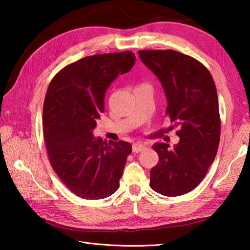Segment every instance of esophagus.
I'll return each instance as SVG.
<instances>
[{
    "instance_id": "1",
    "label": "esophagus",
    "mask_w": 250,
    "mask_h": 250,
    "mask_svg": "<svg viewBox=\"0 0 250 250\" xmlns=\"http://www.w3.org/2000/svg\"><path fill=\"white\" fill-rule=\"evenodd\" d=\"M146 146L144 144H141V143H136V144H133V147H132V150L135 153H139L142 150H144Z\"/></svg>"
}]
</instances>
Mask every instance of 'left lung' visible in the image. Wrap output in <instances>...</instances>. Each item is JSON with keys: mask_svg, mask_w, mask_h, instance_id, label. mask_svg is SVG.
Listing matches in <instances>:
<instances>
[{"mask_svg": "<svg viewBox=\"0 0 250 250\" xmlns=\"http://www.w3.org/2000/svg\"><path fill=\"white\" fill-rule=\"evenodd\" d=\"M142 62L160 81L179 142L152 146L159 162L150 171V187L167 196L190 192L214 162L220 140L217 90L209 71L192 57L168 50H140Z\"/></svg>", "mask_w": 250, "mask_h": 250, "instance_id": "obj_1", "label": "left lung"}]
</instances>
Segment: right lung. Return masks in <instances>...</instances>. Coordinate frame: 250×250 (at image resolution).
I'll list each match as a JSON object with an SVG mask.
<instances>
[{
	"label": "right lung",
	"mask_w": 250,
	"mask_h": 250,
	"mask_svg": "<svg viewBox=\"0 0 250 250\" xmlns=\"http://www.w3.org/2000/svg\"><path fill=\"white\" fill-rule=\"evenodd\" d=\"M132 51L84 57L56 74L43 108L44 140L52 168L66 187L86 200L105 199L119 187L130 143L93 136L104 113L105 92L135 63Z\"/></svg>",
	"instance_id": "add662e5"
}]
</instances>
